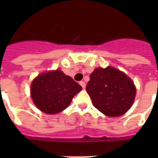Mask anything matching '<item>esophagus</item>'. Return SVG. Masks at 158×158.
<instances>
[{
	"label": "esophagus",
	"instance_id": "esophagus-1",
	"mask_svg": "<svg viewBox=\"0 0 158 158\" xmlns=\"http://www.w3.org/2000/svg\"><path fill=\"white\" fill-rule=\"evenodd\" d=\"M79 84L81 85L82 88H83V89H85V87H86V84H85V82L80 81V82H79Z\"/></svg>",
	"mask_w": 158,
	"mask_h": 158
}]
</instances>
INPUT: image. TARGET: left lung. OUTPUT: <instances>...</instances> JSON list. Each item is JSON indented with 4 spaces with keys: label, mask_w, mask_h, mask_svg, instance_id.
Instances as JSON below:
<instances>
[{
    "label": "left lung",
    "mask_w": 158,
    "mask_h": 158,
    "mask_svg": "<svg viewBox=\"0 0 158 158\" xmlns=\"http://www.w3.org/2000/svg\"><path fill=\"white\" fill-rule=\"evenodd\" d=\"M86 90L93 105L109 117H117L127 112L136 96L134 81L113 66L94 69L90 74Z\"/></svg>",
    "instance_id": "1"
}]
</instances>
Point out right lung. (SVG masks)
Returning a JSON list of instances; mask_svg holds the SVG:
<instances>
[{
	"label": "right lung",
	"mask_w": 158,
	"mask_h": 158,
	"mask_svg": "<svg viewBox=\"0 0 158 158\" xmlns=\"http://www.w3.org/2000/svg\"><path fill=\"white\" fill-rule=\"evenodd\" d=\"M82 87L61 69L43 72L33 79L30 96L38 110L48 115L61 112Z\"/></svg>",
	"instance_id": "add662e5"
}]
</instances>
